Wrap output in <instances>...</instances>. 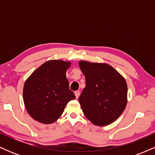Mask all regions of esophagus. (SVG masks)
Masks as SVG:
<instances>
[{
    "label": "esophagus",
    "mask_w": 155,
    "mask_h": 155,
    "mask_svg": "<svg viewBox=\"0 0 155 155\" xmlns=\"http://www.w3.org/2000/svg\"><path fill=\"white\" fill-rule=\"evenodd\" d=\"M74 94H75V96H76V98H78V97H79V95H80V92L78 91V90H77V91H75Z\"/></svg>",
    "instance_id": "obj_1"
}]
</instances>
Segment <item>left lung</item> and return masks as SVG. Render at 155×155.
I'll return each mask as SVG.
<instances>
[{
  "mask_svg": "<svg viewBox=\"0 0 155 155\" xmlns=\"http://www.w3.org/2000/svg\"><path fill=\"white\" fill-rule=\"evenodd\" d=\"M79 65L86 80V86L79 97L84 114L95 125L112 123L127 105L125 79L108 64L81 60Z\"/></svg>",
  "mask_w": 155,
  "mask_h": 155,
  "instance_id": "obj_1",
  "label": "left lung"
}]
</instances>
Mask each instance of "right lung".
<instances>
[{
    "label": "right lung",
    "mask_w": 155,
    "mask_h": 155,
    "mask_svg": "<svg viewBox=\"0 0 155 155\" xmlns=\"http://www.w3.org/2000/svg\"><path fill=\"white\" fill-rule=\"evenodd\" d=\"M71 62L49 60L38 67L25 82L23 100L28 114L43 124L54 122L75 95L66 78Z\"/></svg>",
    "instance_id": "1"
}]
</instances>
